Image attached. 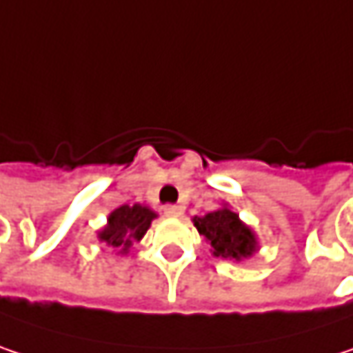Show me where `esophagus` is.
I'll return each instance as SVG.
<instances>
[{
	"mask_svg": "<svg viewBox=\"0 0 353 353\" xmlns=\"http://www.w3.org/2000/svg\"><path fill=\"white\" fill-rule=\"evenodd\" d=\"M164 214L176 219V216L183 214V207H181V205H166V207H164Z\"/></svg>",
	"mask_w": 353,
	"mask_h": 353,
	"instance_id": "1",
	"label": "esophagus"
}]
</instances>
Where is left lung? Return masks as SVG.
I'll use <instances>...</instances> for the list:
<instances>
[{
    "mask_svg": "<svg viewBox=\"0 0 353 353\" xmlns=\"http://www.w3.org/2000/svg\"><path fill=\"white\" fill-rule=\"evenodd\" d=\"M196 231L211 243L214 257L243 261L255 255L257 237L229 207L192 219Z\"/></svg>",
    "mask_w": 353,
    "mask_h": 353,
    "instance_id": "1",
    "label": "left lung"
}]
</instances>
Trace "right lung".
Instances as JSON below:
<instances>
[{"label":"right lung","mask_w":353,"mask_h":353,"mask_svg":"<svg viewBox=\"0 0 353 353\" xmlns=\"http://www.w3.org/2000/svg\"><path fill=\"white\" fill-rule=\"evenodd\" d=\"M157 213L142 205H122L108 214V225L98 233V239L104 241L118 253H128L148 231Z\"/></svg>","instance_id":"add662e5"}]
</instances>
